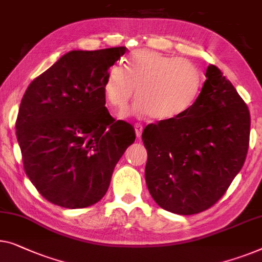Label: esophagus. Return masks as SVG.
Returning <instances> with one entry per match:
<instances>
[{
	"instance_id": "1",
	"label": "esophagus",
	"mask_w": 262,
	"mask_h": 262,
	"mask_svg": "<svg viewBox=\"0 0 262 262\" xmlns=\"http://www.w3.org/2000/svg\"><path fill=\"white\" fill-rule=\"evenodd\" d=\"M135 132H136V136H137V137H140V136H142V134H143V125L136 124L135 125Z\"/></svg>"
}]
</instances>
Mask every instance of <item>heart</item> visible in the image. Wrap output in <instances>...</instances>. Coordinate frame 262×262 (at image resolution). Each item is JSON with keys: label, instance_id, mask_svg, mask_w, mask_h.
<instances>
[{"label": "heart", "instance_id": "b5f03b06", "mask_svg": "<svg viewBox=\"0 0 262 262\" xmlns=\"http://www.w3.org/2000/svg\"><path fill=\"white\" fill-rule=\"evenodd\" d=\"M203 75L191 60L150 49L132 52L126 70L108 68L103 91L105 100L117 111L126 110L137 87L135 112L166 122L180 118L195 105Z\"/></svg>", "mask_w": 262, "mask_h": 262}]
</instances>
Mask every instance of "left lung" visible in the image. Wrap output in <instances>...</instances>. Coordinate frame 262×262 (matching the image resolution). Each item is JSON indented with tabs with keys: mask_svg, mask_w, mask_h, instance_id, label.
<instances>
[{
	"mask_svg": "<svg viewBox=\"0 0 262 262\" xmlns=\"http://www.w3.org/2000/svg\"><path fill=\"white\" fill-rule=\"evenodd\" d=\"M195 105L180 118L149 124L145 181L163 209L192 215L213 207L244 165L251 116L232 82L214 65Z\"/></svg>",
	"mask_w": 262,
	"mask_h": 262,
	"instance_id": "1",
	"label": "left lung"
}]
</instances>
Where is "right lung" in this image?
<instances>
[{"label":"right lung","mask_w":262,"mask_h":262,"mask_svg":"<svg viewBox=\"0 0 262 262\" xmlns=\"http://www.w3.org/2000/svg\"><path fill=\"white\" fill-rule=\"evenodd\" d=\"M126 47L72 51L30 82L16 137L25 172L56 206L79 209L103 199L113 169L135 142V128L105 107L108 68Z\"/></svg>","instance_id":"1"}]
</instances>
